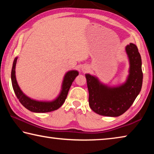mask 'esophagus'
I'll list each match as a JSON object with an SVG mask.
<instances>
[{
    "label": "esophagus",
    "mask_w": 154,
    "mask_h": 154,
    "mask_svg": "<svg viewBox=\"0 0 154 154\" xmlns=\"http://www.w3.org/2000/svg\"><path fill=\"white\" fill-rule=\"evenodd\" d=\"M82 69L83 71H86L87 69H88V68H87V66H83Z\"/></svg>",
    "instance_id": "obj_1"
}]
</instances>
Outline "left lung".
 <instances>
[{
    "label": "left lung",
    "instance_id": "obj_1",
    "mask_svg": "<svg viewBox=\"0 0 154 154\" xmlns=\"http://www.w3.org/2000/svg\"><path fill=\"white\" fill-rule=\"evenodd\" d=\"M130 62L126 82L117 87H109L99 82L97 77L85 74L89 91V105L100 116L118 117L132 105L140 92L143 83L141 57L137 47L130 43L126 47Z\"/></svg>",
    "mask_w": 154,
    "mask_h": 154
}]
</instances>
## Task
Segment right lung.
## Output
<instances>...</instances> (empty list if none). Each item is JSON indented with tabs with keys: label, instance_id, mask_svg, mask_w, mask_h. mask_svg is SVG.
Here are the masks:
<instances>
[{
	"label": "right lung",
	"instance_id": "obj_1",
	"mask_svg": "<svg viewBox=\"0 0 154 154\" xmlns=\"http://www.w3.org/2000/svg\"><path fill=\"white\" fill-rule=\"evenodd\" d=\"M17 58L16 57L14 59L13 63L11 70V83L12 86L14 88V92L17 98L19 99L21 104L26 108L28 110L35 112V113H46L57 110L63 105L66 96L69 92L70 88H71L72 83L73 82L75 77H76L79 72L77 71H70L67 72L64 75L63 82L62 85V90L59 96L55 100L47 102V101H38L31 99L30 98L26 96L22 91L20 90L19 85L17 84L16 77H15V65H16Z\"/></svg>",
	"mask_w": 154,
	"mask_h": 154
}]
</instances>
